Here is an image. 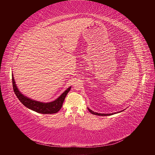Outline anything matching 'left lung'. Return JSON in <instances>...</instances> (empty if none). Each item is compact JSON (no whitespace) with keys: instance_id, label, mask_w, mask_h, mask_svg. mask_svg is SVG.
I'll return each mask as SVG.
<instances>
[{"instance_id":"left-lung-1","label":"left lung","mask_w":155,"mask_h":155,"mask_svg":"<svg viewBox=\"0 0 155 155\" xmlns=\"http://www.w3.org/2000/svg\"><path fill=\"white\" fill-rule=\"evenodd\" d=\"M88 110L89 112H90L91 113H92V114L97 115V116H110V115H112V114H113V113H112V114H101V113H97V112L92 111V110H91L90 109H88ZM120 112H121V111H120ZM114 114H116V113H114Z\"/></svg>"}]
</instances>
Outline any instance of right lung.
I'll use <instances>...</instances> for the list:
<instances>
[{
  "label": "right lung",
  "instance_id": "add662e5",
  "mask_svg": "<svg viewBox=\"0 0 155 155\" xmlns=\"http://www.w3.org/2000/svg\"><path fill=\"white\" fill-rule=\"evenodd\" d=\"M12 83L13 91L15 92L16 96L18 97V99L19 100L22 104L27 108H28V109L41 114H54L58 112L61 109L65 97L67 96L68 92L70 91V88H71V87L68 88L55 101L49 103H43L33 100L30 99V98L24 96L21 92H20V91L17 88V87L16 86L13 75H12Z\"/></svg>",
  "mask_w": 155,
  "mask_h": 155
}]
</instances>
